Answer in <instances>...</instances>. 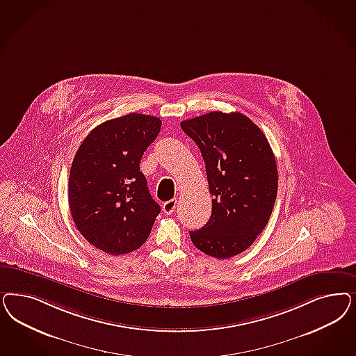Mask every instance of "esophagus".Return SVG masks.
I'll use <instances>...</instances> for the list:
<instances>
[{"label":"esophagus","instance_id":"1","mask_svg":"<svg viewBox=\"0 0 356 356\" xmlns=\"http://www.w3.org/2000/svg\"><path fill=\"white\" fill-rule=\"evenodd\" d=\"M177 207V199H172V200H168L162 204V209H163V213L166 215H172Z\"/></svg>","mask_w":356,"mask_h":356}]
</instances>
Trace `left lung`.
Returning <instances> with one entry per match:
<instances>
[{
  "label": "left lung",
  "instance_id": "left-lung-1",
  "mask_svg": "<svg viewBox=\"0 0 356 356\" xmlns=\"http://www.w3.org/2000/svg\"><path fill=\"white\" fill-rule=\"evenodd\" d=\"M206 163L212 213L191 230L196 249L218 259L245 252L267 225L275 204L277 168L273 149L241 113L213 111L181 123Z\"/></svg>",
  "mask_w": 356,
  "mask_h": 356
}]
</instances>
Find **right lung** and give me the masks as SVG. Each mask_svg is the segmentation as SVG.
I'll return each mask as SVG.
<instances>
[{
    "instance_id": "obj_1",
    "label": "right lung",
    "mask_w": 356,
    "mask_h": 356,
    "mask_svg": "<svg viewBox=\"0 0 356 356\" xmlns=\"http://www.w3.org/2000/svg\"><path fill=\"white\" fill-rule=\"evenodd\" d=\"M161 120L124 115L95 127L81 143L69 174V208L81 234L102 252H135L161 208L140 172L144 152L160 134Z\"/></svg>"
}]
</instances>
